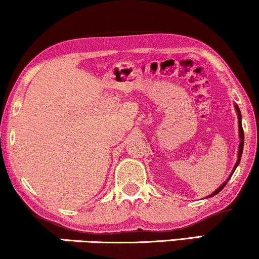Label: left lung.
<instances>
[{
	"label": "left lung",
	"instance_id": "8db88e82",
	"mask_svg": "<svg viewBox=\"0 0 259 259\" xmlns=\"http://www.w3.org/2000/svg\"><path fill=\"white\" fill-rule=\"evenodd\" d=\"M235 109H236V112H238V118H239V133H240V144H239V159H238V161H236V163H235V166H234V169H233V173H234V171H235V168L236 167H238V165H239V162H240V159H241V155H242V149H244V130H242V124H241V112H240V109L238 108V105H235ZM232 173V175H233ZM232 175H230V177H232ZM230 177L228 178V181H229L230 179ZM228 181L226 182V183H223L221 185L220 188H218L217 190L215 191H213V193L211 194V195L209 196H214V195H217L218 193H220V191L223 189L224 187H226V184L228 183Z\"/></svg>",
	"mask_w": 259,
	"mask_h": 259
}]
</instances>
